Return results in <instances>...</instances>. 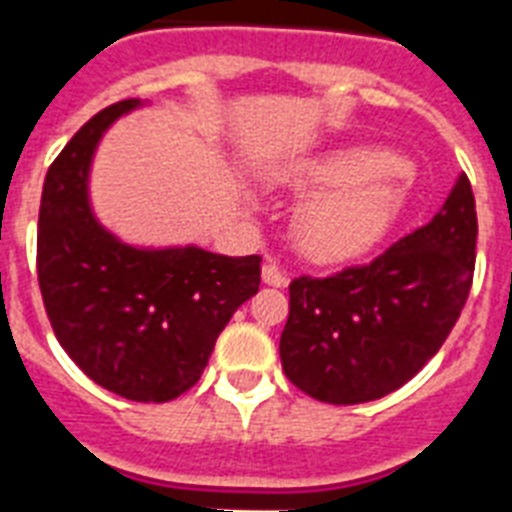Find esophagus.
Masks as SVG:
<instances>
[{"label":"esophagus","mask_w":512,"mask_h":512,"mask_svg":"<svg viewBox=\"0 0 512 512\" xmlns=\"http://www.w3.org/2000/svg\"><path fill=\"white\" fill-rule=\"evenodd\" d=\"M263 281L268 287H287V273L281 271L276 263L263 265Z\"/></svg>","instance_id":"34e87169"}]
</instances>
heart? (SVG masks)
Wrapping results in <instances>:
<instances>
[{
    "label": "heart",
    "mask_w": 512,
    "mask_h": 512,
    "mask_svg": "<svg viewBox=\"0 0 512 512\" xmlns=\"http://www.w3.org/2000/svg\"><path fill=\"white\" fill-rule=\"evenodd\" d=\"M393 170L396 156L374 148H337L295 164L284 183L297 193H311L292 220L297 249L324 265L366 255L404 204Z\"/></svg>",
    "instance_id": "b5f03b06"
}]
</instances>
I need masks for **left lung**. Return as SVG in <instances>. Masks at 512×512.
<instances>
[{
    "label": "left lung",
    "mask_w": 512,
    "mask_h": 512,
    "mask_svg": "<svg viewBox=\"0 0 512 512\" xmlns=\"http://www.w3.org/2000/svg\"><path fill=\"white\" fill-rule=\"evenodd\" d=\"M468 175L428 225L372 263L289 284L279 353L292 385L324 404H364L409 382L460 319L476 268Z\"/></svg>",
    "instance_id": "obj_1"
}]
</instances>
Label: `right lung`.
<instances>
[{"mask_svg": "<svg viewBox=\"0 0 512 512\" xmlns=\"http://www.w3.org/2000/svg\"><path fill=\"white\" fill-rule=\"evenodd\" d=\"M138 106L130 98L103 108L47 170L36 276L74 364L116 396L164 404L199 382L217 335L260 289V255L130 247L95 220L87 199L95 146Z\"/></svg>", "mask_w": 512, "mask_h": 512, "instance_id": "right-lung-1", "label": "right lung"}]
</instances>
